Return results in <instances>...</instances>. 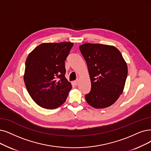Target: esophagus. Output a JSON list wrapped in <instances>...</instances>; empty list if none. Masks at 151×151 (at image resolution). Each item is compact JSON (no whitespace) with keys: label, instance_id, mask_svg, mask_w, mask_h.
<instances>
[{"label":"esophagus","instance_id":"obj_1","mask_svg":"<svg viewBox=\"0 0 151 151\" xmlns=\"http://www.w3.org/2000/svg\"><path fill=\"white\" fill-rule=\"evenodd\" d=\"M74 85H75V86H77V85H78V83H79V81H78V80L75 81L74 82Z\"/></svg>","mask_w":151,"mask_h":151}]
</instances>
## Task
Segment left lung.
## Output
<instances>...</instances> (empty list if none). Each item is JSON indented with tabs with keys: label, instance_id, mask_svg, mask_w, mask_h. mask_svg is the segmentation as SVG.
<instances>
[{
	"label": "left lung",
	"instance_id": "1",
	"mask_svg": "<svg viewBox=\"0 0 151 151\" xmlns=\"http://www.w3.org/2000/svg\"><path fill=\"white\" fill-rule=\"evenodd\" d=\"M91 81V90L86 95L87 103L95 108L111 106L122 94L128 67L114 46L85 43L79 46Z\"/></svg>",
	"mask_w": 151,
	"mask_h": 151
}]
</instances>
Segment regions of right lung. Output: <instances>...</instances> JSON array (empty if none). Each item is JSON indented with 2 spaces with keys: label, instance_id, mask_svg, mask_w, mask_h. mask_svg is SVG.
<instances>
[{
  "label": "right lung",
  "instance_id": "add662e5",
  "mask_svg": "<svg viewBox=\"0 0 151 151\" xmlns=\"http://www.w3.org/2000/svg\"><path fill=\"white\" fill-rule=\"evenodd\" d=\"M73 43H45L30 52L24 74L27 91L36 104L46 109L63 105L71 83L65 77V61Z\"/></svg>",
  "mask_w": 151,
  "mask_h": 151
}]
</instances>
